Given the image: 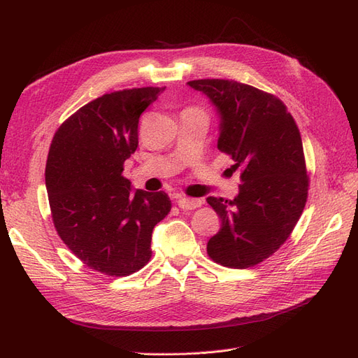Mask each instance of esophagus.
I'll return each instance as SVG.
<instances>
[{
  "label": "esophagus",
  "mask_w": 358,
  "mask_h": 358,
  "mask_svg": "<svg viewBox=\"0 0 358 358\" xmlns=\"http://www.w3.org/2000/svg\"><path fill=\"white\" fill-rule=\"evenodd\" d=\"M176 203L180 209H187V210H191V209H196V208H200L201 206V200L200 199H188V197H176Z\"/></svg>",
  "instance_id": "1"
}]
</instances>
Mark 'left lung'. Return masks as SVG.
<instances>
[{
    "instance_id": "8db88e82",
    "label": "left lung",
    "mask_w": 358,
    "mask_h": 358,
    "mask_svg": "<svg viewBox=\"0 0 358 358\" xmlns=\"http://www.w3.org/2000/svg\"><path fill=\"white\" fill-rule=\"evenodd\" d=\"M218 107V149L241 171L234 200L208 197L221 229L208 255L230 268L257 266L285 243L305 209L309 189L305 152L294 117L276 95L224 79L188 82Z\"/></svg>"
}]
</instances>
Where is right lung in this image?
I'll return each instance as SVG.
<instances>
[{
  "mask_svg": "<svg viewBox=\"0 0 358 358\" xmlns=\"http://www.w3.org/2000/svg\"><path fill=\"white\" fill-rule=\"evenodd\" d=\"M164 88L104 94L64 121L52 138L46 188L61 241L107 276H129L152 257L154 227L167 216L164 191L131 192L124 162L138 146V119Z\"/></svg>",
  "mask_w": 358,
  "mask_h": 358,
  "instance_id": "1",
  "label": "right lung"
}]
</instances>
